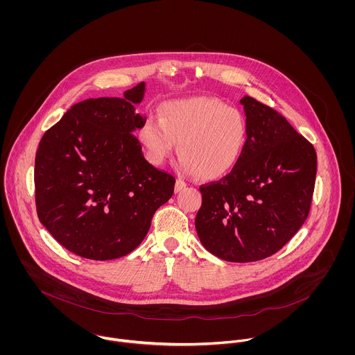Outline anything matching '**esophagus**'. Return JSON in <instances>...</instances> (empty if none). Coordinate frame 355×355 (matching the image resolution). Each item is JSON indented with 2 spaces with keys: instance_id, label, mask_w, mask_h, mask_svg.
<instances>
[{
  "instance_id": "34e87169",
  "label": "esophagus",
  "mask_w": 355,
  "mask_h": 355,
  "mask_svg": "<svg viewBox=\"0 0 355 355\" xmlns=\"http://www.w3.org/2000/svg\"><path fill=\"white\" fill-rule=\"evenodd\" d=\"M186 183L183 182V180H180V179H178L176 180V183H175V193H180L182 190H184L186 189Z\"/></svg>"
}]
</instances>
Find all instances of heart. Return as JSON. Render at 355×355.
<instances>
[{"label":"heart","instance_id":"obj_1","mask_svg":"<svg viewBox=\"0 0 355 355\" xmlns=\"http://www.w3.org/2000/svg\"><path fill=\"white\" fill-rule=\"evenodd\" d=\"M158 117H148L138 139L153 165H162L176 144L183 175L206 179L225 175L238 161L246 142L242 112L216 98L194 97L162 102Z\"/></svg>","mask_w":355,"mask_h":355}]
</instances>
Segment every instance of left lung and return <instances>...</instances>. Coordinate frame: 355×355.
Segmentation results:
<instances>
[{
	"instance_id": "obj_1",
	"label": "left lung",
	"mask_w": 355,
	"mask_h": 355,
	"mask_svg": "<svg viewBox=\"0 0 355 355\" xmlns=\"http://www.w3.org/2000/svg\"><path fill=\"white\" fill-rule=\"evenodd\" d=\"M246 142L232 171L200 189L196 230L203 248L230 262L279 252L304 225L314 190L313 145L272 107L245 96Z\"/></svg>"
}]
</instances>
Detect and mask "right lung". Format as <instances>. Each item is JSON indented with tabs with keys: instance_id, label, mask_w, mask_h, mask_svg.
Here are the masks:
<instances>
[{
	"instance_id": "1",
	"label": "right lung",
	"mask_w": 355,
	"mask_h": 355,
	"mask_svg": "<svg viewBox=\"0 0 355 355\" xmlns=\"http://www.w3.org/2000/svg\"><path fill=\"white\" fill-rule=\"evenodd\" d=\"M142 82L123 98L78 102L45 132L35 155L40 221L67 250L106 261L145 239L154 211L173 194L175 178L146 161L134 137Z\"/></svg>"
}]
</instances>
